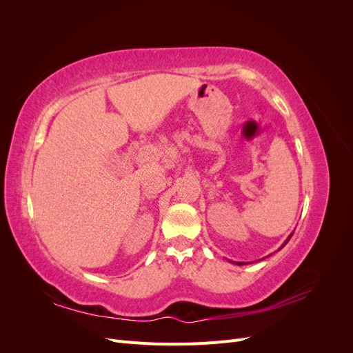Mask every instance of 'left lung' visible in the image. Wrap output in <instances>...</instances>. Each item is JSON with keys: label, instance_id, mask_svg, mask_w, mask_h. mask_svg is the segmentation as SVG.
<instances>
[{"label": "left lung", "instance_id": "left-lung-1", "mask_svg": "<svg viewBox=\"0 0 353 353\" xmlns=\"http://www.w3.org/2000/svg\"><path fill=\"white\" fill-rule=\"evenodd\" d=\"M292 236H293V234H292ZM292 236H290V237H288V239H287V241H288V240H290V239H292ZM287 241H285V243H284V244H287ZM284 244H283V245H284ZM239 265H243V263H241V262H239Z\"/></svg>", "mask_w": 353, "mask_h": 353}]
</instances>
